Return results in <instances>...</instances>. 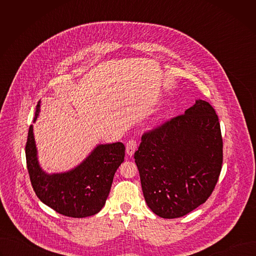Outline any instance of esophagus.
<instances>
[{
    "label": "esophagus",
    "instance_id": "obj_1",
    "mask_svg": "<svg viewBox=\"0 0 256 256\" xmlns=\"http://www.w3.org/2000/svg\"><path fill=\"white\" fill-rule=\"evenodd\" d=\"M136 142L132 138V140H130L126 142V151L128 155L132 156L134 153V151H136Z\"/></svg>",
    "mask_w": 256,
    "mask_h": 256
}]
</instances>
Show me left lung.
<instances>
[{
  "label": "left lung",
  "instance_id": "8db88e82",
  "mask_svg": "<svg viewBox=\"0 0 256 256\" xmlns=\"http://www.w3.org/2000/svg\"><path fill=\"white\" fill-rule=\"evenodd\" d=\"M144 200L164 218L184 216L212 194L223 163V138L204 100L144 132L134 153Z\"/></svg>",
  "mask_w": 256,
  "mask_h": 256
}]
</instances>
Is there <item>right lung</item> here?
Here are the masks:
<instances>
[{
  "label": "right lung",
  "instance_id": "obj_1",
  "mask_svg": "<svg viewBox=\"0 0 256 256\" xmlns=\"http://www.w3.org/2000/svg\"><path fill=\"white\" fill-rule=\"evenodd\" d=\"M40 112V101L36 105L33 122ZM124 151L120 142L98 144L74 169L48 174L38 160L32 126L25 146L27 169L35 194L56 212L72 218L90 216L100 212L110 192L114 174L124 160Z\"/></svg>",
  "mask_w": 256,
  "mask_h": 256
}]
</instances>
